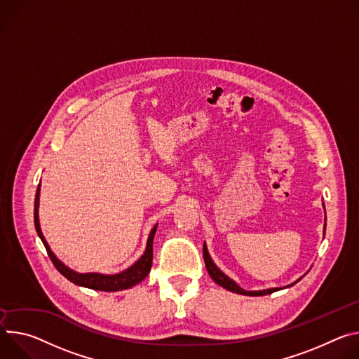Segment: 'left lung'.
<instances>
[{
  "instance_id": "8db88e82",
  "label": "left lung",
  "mask_w": 359,
  "mask_h": 359,
  "mask_svg": "<svg viewBox=\"0 0 359 359\" xmlns=\"http://www.w3.org/2000/svg\"><path fill=\"white\" fill-rule=\"evenodd\" d=\"M204 261H205V266H207V271H208V273H210V276L212 278V280L218 284V285H221L222 288H225V290H228V291H231V292H236V294H241V295H250V297H261V295H268V294H272V292H275V291H278L280 288H271V290H264V291H245V290H243L241 287H238L236 285V283H233L231 278H228L224 272H221L217 266H215V264L212 262V259H211V257H210V254H208V251H207V247H205V244H204ZM299 281V280H298ZM297 281V283H298ZM295 284V283H294ZM294 284H291V285H294ZM291 285H288V287H291Z\"/></svg>"
}]
</instances>
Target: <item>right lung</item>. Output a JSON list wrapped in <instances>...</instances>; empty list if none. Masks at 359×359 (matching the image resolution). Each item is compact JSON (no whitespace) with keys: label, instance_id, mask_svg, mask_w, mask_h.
Here are the masks:
<instances>
[{"label":"right lung","instance_id":"1","mask_svg":"<svg viewBox=\"0 0 359 359\" xmlns=\"http://www.w3.org/2000/svg\"><path fill=\"white\" fill-rule=\"evenodd\" d=\"M38 203H39V185L36 188L35 194V204H34V222H35V229L38 236L41 238V241L47 250V254L50 259L53 261L54 266L64 275L68 281H71L75 285H81L86 288L91 290H98V291H121L131 288L141 283L144 278L149 273L151 266H152V241H154V235L156 231V224L151 229V233L148 236V243H147V250L144 255L127 271L116 273V275H101V273H76L67 268L50 250L46 238L41 232V228H39V221H38Z\"/></svg>","mask_w":359,"mask_h":359}]
</instances>
